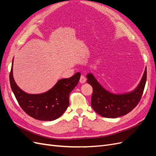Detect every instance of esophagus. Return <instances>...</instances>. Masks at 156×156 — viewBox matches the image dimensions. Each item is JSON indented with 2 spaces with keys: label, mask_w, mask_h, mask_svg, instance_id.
<instances>
[{
  "label": "esophagus",
  "mask_w": 156,
  "mask_h": 156,
  "mask_svg": "<svg viewBox=\"0 0 156 156\" xmlns=\"http://www.w3.org/2000/svg\"><path fill=\"white\" fill-rule=\"evenodd\" d=\"M79 82L81 83H82V84L86 82V78L84 77L83 75H81V78H80V80H79Z\"/></svg>",
  "instance_id": "obj_1"
}]
</instances>
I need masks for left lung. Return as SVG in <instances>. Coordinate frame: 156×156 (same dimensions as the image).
Wrapping results in <instances>:
<instances>
[{
    "label": "left lung",
    "mask_w": 156,
    "mask_h": 156,
    "mask_svg": "<svg viewBox=\"0 0 156 156\" xmlns=\"http://www.w3.org/2000/svg\"><path fill=\"white\" fill-rule=\"evenodd\" d=\"M146 68L138 86L133 91L123 94L108 92L99 83L91 73L87 74V83L93 88L91 105L103 117L115 118L124 116L137 105L142 97L146 81Z\"/></svg>",
    "instance_id": "1"
}]
</instances>
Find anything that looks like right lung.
Wrapping results in <instances>:
<instances>
[{
	"instance_id": "obj_1",
	"label": "right lung",
	"mask_w": 156,
	"mask_h": 156,
	"mask_svg": "<svg viewBox=\"0 0 156 156\" xmlns=\"http://www.w3.org/2000/svg\"><path fill=\"white\" fill-rule=\"evenodd\" d=\"M13 62L10 73V86L19 104L27 115L41 121H53L63 115L69 105V95L77 85L81 73L60 79L48 91L28 94L17 86L13 76Z\"/></svg>"
}]
</instances>
